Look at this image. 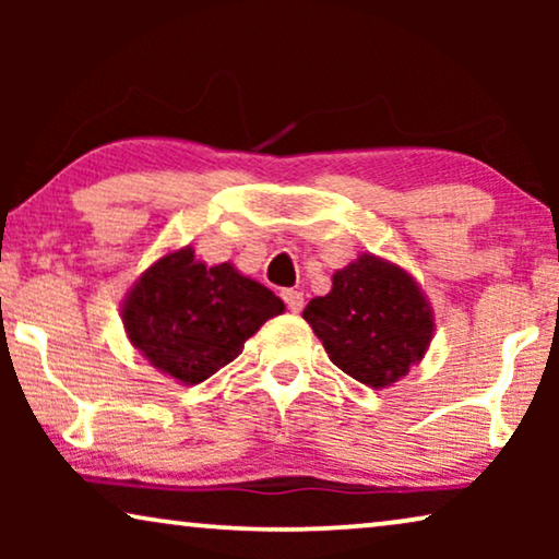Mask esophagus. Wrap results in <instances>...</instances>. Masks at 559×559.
Masks as SVG:
<instances>
[{
	"mask_svg": "<svg viewBox=\"0 0 559 559\" xmlns=\"http://www.w3.org/2000/svg\"><path fill=\"white\" fill-rule=\"evenodd\" d=\"M282 300H285L289 312L302 310V293H297V289H282Z\"/></svg>",
	"mask_w": 559,
	"mask_h": 559,
	"instance_id": "34e87169",
	"label": "esophagus"
}]
</instances>
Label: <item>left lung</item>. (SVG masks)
Here are the masks:
<instances>
[{"label": "left lung", "mask_w": 559, "mask_h": 559, "mask_svg": "<svg viewBox=\"0 0 559 559\" xmlns=\"http://www.w3.org/2000/svg\"><path fill=\"white\" fill-rule=\"evenodd\" d=\"M302 318L341 371L377 389L402 379L435 331L417 282L371 254L335 272L331 293L310 300Z\"/></svg>", "instance_id": "left-lung-1"}]
</instances>
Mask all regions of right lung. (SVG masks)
I'll use <instances>...</instances> for the list:
<instances>
[{"label":"right lung","mask_w":559,"mask_h":559,"mask_svg":"<svg viewBox=\"0 0 559 559\" xmlns=\"http://www.w3.org/2000/svg\"><path fill=\"white\" fill-rule=\"evenodd\" d=\"M285 305L231 264L205 266L180 249L142 274L124 302L129 341L182 384L213 377L241 354L259 325Z\"/></svg>","instance_id":"add662e5"}]
</instances>
